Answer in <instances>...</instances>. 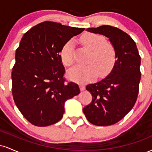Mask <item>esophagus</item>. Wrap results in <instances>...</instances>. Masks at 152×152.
Wrapping results in <instances>:
<instances>
[{
    "label": "esophagus",
    "instance_id": "obj_1",
    "mask_svg": "<svg viewBox=\"0 0 152 152\" xmlns=\"http://www.w3.org/2000/svg\"><path fill=\"white\" fill-rule=\"evenodd\" d=\"M80 89H81V91H84L85 86H83V85H80Z\"/></svg>",
    "mask_w": 152,
    "mask_h": 152
}]
</instances>
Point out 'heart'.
I'll list each match as a JSON object with an SVG mask.
<instances>
[{"label":"heart","instance_id":"b5f03b06","mask_svg":"<svg viewBox=\"0 0 152 152\" xmlns=\"http://www.w3.org/2000/svg\"><path fill=\"white\" fill-rule=\"evenodd\" d=\"M81 42L85 48L91 50L86 66H77L68 72L71 81L86 83L94 81L99 74L105 77L111 72L116 61V52L111 43L106 42L105 38L100 35L86 33L81 36ZM74 45L73 41H67L60 52L61 61L67 67L74 63Z\"/></svg>","mask_w":152,"mask_h":152}]
</instances>
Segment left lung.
Returning a JSON list of instances; mask_svg holds the SVG:
<instances>
[{"label": "left lung", "instance_id": "1", "mask_svg": "<svg viewBox=\"0 0 152 152\" xmlns=\"http://www.w3.org/2000/svg\"><path fill=\"white\" fill-rule=\"evenodd\" d=\"M86 31L109 38L116 52L117 59L109 76L86 86L92 101L83 109L92 124L109 126L124 117L137 102L141 80V56L132 37L118 28L102 26Z\"/></svg>", "mask_w": 152, "mask_h": 152}]
</instances>
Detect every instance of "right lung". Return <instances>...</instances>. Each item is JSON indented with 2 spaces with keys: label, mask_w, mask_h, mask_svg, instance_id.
I'll return each instance as SVG.
<instances>
[{
  "label": "right lung",
  "mask_w": 152,
  "mask_h": 152,
  "mask_svg": "<svg viewBox=\"0 0 152 152\" xmlns=\"http://www.w3.org/2000/svg\"><path fill=\"white\" fill-rule=\"evenodd\" d=\"M84 29L44 21L23 36L11 74L12 94L19 111L33 125L57 123L63 117L66 101L80 93L78 84L64 77L60 52Z\"/></svg>",
  "instance_id": "obj_1"
}]
</instances>
